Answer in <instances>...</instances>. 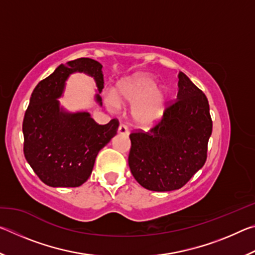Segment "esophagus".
I'll list each match as a JSON object with an SVG mask.
<instances>
[{
    "instance_id": "esophagus-1",
    "label": "esophagus",
    "mask_w": 255,
    "mask_h": 255,
    "mask_svg": "<svg viewBox=\"0 0 255 255\" xmlns=\"http://www.w3.org/2000/svg\"><path fill=\"white\" fill-rule=\"evenodd\" d=\"M118 132L120 133V135H128V128L126 125H120L119 128H118Z\"/></svg>"
}]
</instances>
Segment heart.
Here are the masks:
<instances>
[{"mask_svg": "<svg viewBox=\"0 0 255 255\" xmlns=\"http://www.w3.org/2000/svg\"><path fill=\"white\" fill-rule=\"evenodd\" d=\"M166 101V91L163 86H156L155 77L137 73L120 80L108 96V107L115 109L118 105L130 106L131 116L137 124L147 126L161 118Z\"/></svg>", "mask_w": 255, "mask_h": 255, "instance_id": "heart-1", "label": "heart"}]
</instances>
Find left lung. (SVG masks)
<instances>
[{
    "label": "left lung",
    "mask_w": 255,
    "mask_h": 255,
    "mask_svg": "<svg viewBox=\"0 0 255 255\" xmlns=\"http://www.w3.org/2000/svg\"><path fill=\"white\" fill-rule=\"evenodd\" d=\"M176 100L148 131H132L128 164L141 187L150 191L182 188L207 159L213 131L205 93L179 72Z\"/></svg>",
    "instance_id": "obj_1"
}]
</instances>
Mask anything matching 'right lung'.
Instances as JSON below:
<instances>
[{"mask_svg": "<svg viewBox=\"0 0 255 255\" xmlns=\"http://www.w3.org/2000/svg\"><path fill=\"white\" fill-rule=\"evenodd\" d=\"M83 72L96 81L98 91L105 88L102 65L91 58H77L59 65L34 88L25 110L24 157L34 173L49 187L75 188L91 175L99 150L117 133L119 122L99 125L89 112H67L59 107L68 76ZM99 93L97 102L102 105Z\"/></svg>", "mask_w": 255, "mask_h": 255, "instance_id": "right-lung-1", "label": "right lung"}]
</instances>
